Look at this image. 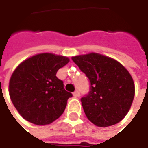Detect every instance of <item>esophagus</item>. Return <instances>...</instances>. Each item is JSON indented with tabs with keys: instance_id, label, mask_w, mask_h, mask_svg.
Returning <instances> with one entry per match:
<instances>
[{
	"instance_id": "obj_1",
	"label": "esophagus",
	"mask_w": 148,
	"mask_h": 148,
	"mask_svg": "<svg viewBox=\"0 0 148 148\" xmlns=\"http://www.w3.org/2000/svg\"><path fill=\"white\" fill-rule=\"evenodd\" d=\"M73 96L74 97H76V98H77V97H79L80 96V92L78 90H76L74 92H73Z\"/></svg>"
}]
</instances>
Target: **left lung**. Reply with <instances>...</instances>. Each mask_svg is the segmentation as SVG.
Returning a JSON list of instances; mask_svg holds the SVG:
<instances>
[{"label": "left lung", "instance_id": "1", "mask_svg": "<svg viewBox=\"0 0 148 148\" xmlns=\"http://www.w3.org/2000/svg\"><path fill=\"white\" fill-rule=\"evenodd\" d=\"M89 80L82 99L86 116L97 126L115 125L126 115L135 95L132 76L121 63L97 53L71 57Z\"/></svg>", "mask_w": 148, "mask_h": 148}]
</instances>
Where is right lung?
I'll return each mask as SVG.
<instances>
[{
	"label": "right lung",
	"mask_w": 148,
	"mask_h": 148,
	"mask_svg": "<svg viewBox=\"0 0 148 148\" xmlns=\"http://www.w3.org/2000/svg\"><path fill=\"white\" fill-rule=\"evenodd\" d=\"M68 62L66 56L38 54L27 59L13 71L9 82L10 98L26 121L45 125L63 114L72 94L65 90L56 72Z\"/></svg>",
	"instance_id": "obj_1"
}]
</instances>
